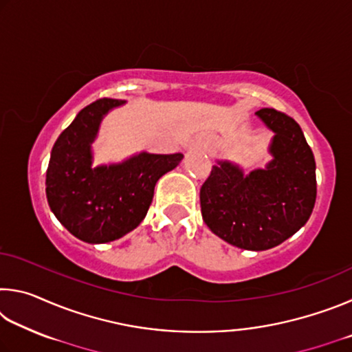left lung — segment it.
<instances>
[{"label":"left lung","mask_w":352,"mask_h":352,"mask_svg":"<svg viewBox=\"0 0 352 352\" xmlns=\"http://www.w3.org/2000/svg\"><path fill=\"white\" fill-rule=\"evenodd\" d=\"M273 136V160L248 175L219 162L200 189L205 223L243 250H269L294 236L311 217L317 199L315 160L301 127L275 109L256 111Z\"/></svg>","instance_id":"left-lung-1"}]
</instances>
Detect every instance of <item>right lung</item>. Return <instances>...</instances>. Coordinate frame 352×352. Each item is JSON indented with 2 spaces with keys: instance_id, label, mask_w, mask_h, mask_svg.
Listing matches in <instances>:
<instances>
[{
  "instance_id": "obj_1",
  "label": "right lung",
  "mask_w": 352,
  "mask_h": 352,
  "mask_svg": "<svg viewBox=\"0 0 352 352\" xmlns=\"http://www.w3.org/2000/svg\"><path fill=\"white\" fill-rule=\"evenodd\" d=\"M119 99H99L82 109L58 136L46 170L51 211L77 239L88 243L116 241L146 217L155 184L175 169L182 153L141 152L119 164L91 168V142Z\"/></svg>"
}]
</instances>
